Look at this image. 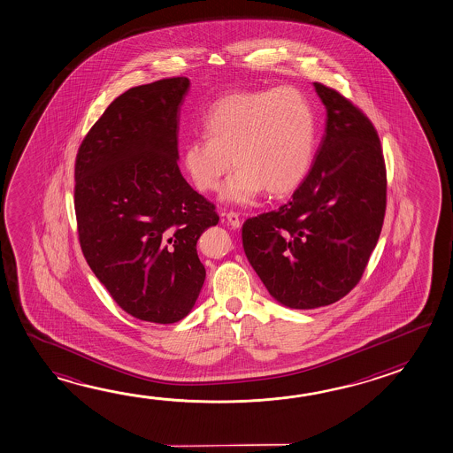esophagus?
<instances>
[{
	"mask_svg": "<svg viewBox=\"0 0 453 453\" xmlns=\"http://www.w3.org/2000/svg\"><path fill=\"white\" fill-rule=\"evenodd\" d=\"M226 222L231 225L233 228H239L241 226V217L236 212H228L226 214Z\"/></svg>",
	"mask_w": 453,
	"mask_h": 453,
	"instance_id": "obj_1",
	"label": "esophagus"
}]
</instances>
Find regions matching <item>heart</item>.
Here are the masks:
<instances>
[{"label":"heart","mask_w":453,"mask_h":453,"mask_svg":"<svg viewBox=\"0 0 453 453\" xmlns=\"http://www.w3.org/2000/svg\"><path fill=\"white\" fill-rule=\"evenodd\" d=\"M206 139L184 147V166L203 193L223 188V200L246 204L263 190L284 196L298 188L312 165L317 120L311 103L295 87L246 90L215 101L203 120Z\"/></svg>","instance_id":"obj_1"}]
</instances>
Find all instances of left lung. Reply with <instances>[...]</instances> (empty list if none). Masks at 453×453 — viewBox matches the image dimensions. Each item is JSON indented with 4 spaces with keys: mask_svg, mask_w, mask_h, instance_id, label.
<instances>
[{
    "mask_svg": "<svg viewBox=\"0 0 453 453\" xmlns=\"http://www.w3.org/2000/svg\"><path fill=\"white\" fill-rule=\"evenodd\" d=\"M314 87L326 127L312 168L287 204L242 225L247 260L269 295L292 309L328 306L360 282L387 207L374 125L334 88Z\"/></svg>",
    "mask_w": 453,
    "mask_h": 453,
    "instance_id": "obj_1",
    "label": "left lung"
}]
</instances>
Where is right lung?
Listing matches in <instances>:
<instances>
[{
    "mask_svg": "<svg viewBox=\"0 0 453 453\" xmlns=\"http://www.w3.org/2000/svg\"><path fill=\"white\" fill-rule=\"evenodd\" d=\"M187 77L139 85L115 98L87 133L74 166L77 233L85 260L125 312L174 323L206 279L196 242L215 206L177 166Z\"/></svg>",
    "mask_w": 453,
    "mask_h": 453,
    "instance_id": "1",
    "label": "right lung"
}]
</instances>
